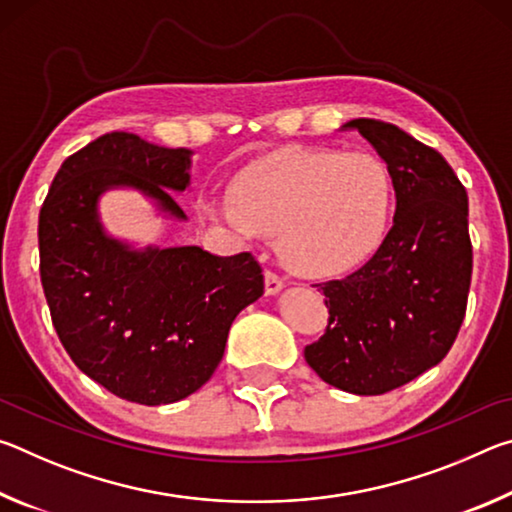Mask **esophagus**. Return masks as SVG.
Masks as SVG:
<instances>
[{
    "mask_svg": "<svg viewBox=\"0 0 512 512\" xmlns=\"http://www.w3.org/2000/svg\"><path fill=\"white\" fill-rule=\"evenodd\" d=\"M264 289H266V296H277V293L284 289L282 277L271 273V271H266V275H264Z\"/></svg>",
    "mask_w": 512,
    "mask_h": 512,
    "instance_id": "obj_1",
    "label": "esophagus"
}]
</instances>
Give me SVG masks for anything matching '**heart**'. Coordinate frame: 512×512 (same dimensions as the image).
Wrapping results in <instances>:
<instances>
[{
	"instance_id": "1",
	"label": "heart",
	"mask_w": 512,
	"mask_h": 512,
	"mask_svg": "<svg viewBox=\"0 0 512 512\" xmlns=\"http://www.w3.org/2000/svg\"><path fill=\"white\" fill-rule=\"evenodd\" d=\"M391 205V173L375 155L289 151L241 173L221 214L244 232L280 235L293 273L332 277L370 257Z\"/></svg>"
}]
</instances>
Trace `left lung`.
Here are the masks:
<instances>
[{
	"mask_svg": "<svg viewBox=\"0 0 512 512\" xmlns=\"http://www.w3.org/2000/svg\"><path fill=\"white\" fill-rule=\"evenodd\" d=\"M391 173L393 228L359 271L316 284L327 332L305 359L329 386L381 395L438 366L456 341L472 280L467 192L431 146L379 119H352Z\"/></svg>",
	"mask_w": 512,
	"mask_h": 512,
	"instance_id": "8db88e82",
	"label": "left lung"
}]
</instances>
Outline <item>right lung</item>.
<instances>
[{"label": "right lung", "instance_id": "obj_1", "mask_svg": "<svg viewBox=\"0 0 512 512\" xmlns=\"http://www.w3.org/2000/svg\"><path fill=\"white\" fill-rule=\"evenodd\" d=\"M192 151L106 133L60 164L38 221L40 277L72 361L121 400L160 406L196 393L223 359L232 320L264 293L250 253L140 246L110 235L101 196L131 189L167 221L192 187Z\"/></svg>", "mask_w": 512, "mask_h": 512}]
</instances>
